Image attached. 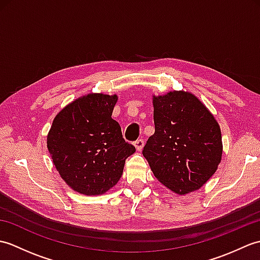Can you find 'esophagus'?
<instances>
[{"label": "esophagus", "mask_w": 260, "mask_h": 260, "mask_svg": "<svg viewBox=\"0 0 260 260\" xmlns=\"http://www.w3.org/2000/svg\"><path fill=\"white\" fill-rule=\"evenodd\" d=\"M134 146L136 147L137 151H142L143 146H144V141H143L142 139L135 141V142H134Z\"/></svg>", "instance_id": "34e87169"}]
</instances>
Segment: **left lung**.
Wrapping results in <instances>:
<instances>
[{"label": "left lung", "mask_w": 260, "mask_h": 260, "mask_svg": "<svg viewBox=\"0 0 260 260\" xmlns=\"http://www.w3.org/2000/svg\"><path fill=\"white\" fill-rule=\"evenodd\" d=\"M155 132L143 148L155 178L185 194L211 178L221 161V131L213 115L190 92L153 97Z\"/></svg>", "instance_id": "8db88e82"}]
</instances>
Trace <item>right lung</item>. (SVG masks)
<instances>
[{
    "label": "right lung",
    "instance_id": "right-lung-1",
    "mask_svg": "<svg viewBox=\"0 0 260 260\" xmlns=\"http://www.w3.org/2000/svg\"><path fill=\"white\" fill-rule=\"evenodd\" d=\"M117 96L90 93L76 99L53 119L47 146L53 164L71 189L103 194L123 174L135 147L112 118Z\"/></svg>",
    "mask_w": 260,
    "mask_h": 260
}]
</instances>
